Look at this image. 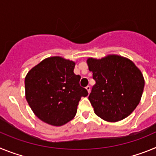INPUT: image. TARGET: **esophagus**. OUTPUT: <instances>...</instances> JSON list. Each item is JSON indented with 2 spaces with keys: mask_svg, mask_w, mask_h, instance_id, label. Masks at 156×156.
I'll return each instance as SVG.
<instances>
[{
  "mask_svg": "<svg viewBox=\"0 0 156 156\" xmlns=\"http://www.w3.org/2000/svg\"><path fill=\"white\" fill-rule=\"evenodd\" d=\"M86 89H87V90L88 94H90V87L89 86V85H88V86L86 87Z\"/></svg>",
  "mask_w": 156,
  "mask_h": 156,
  "instance_id": "esophagus-1",
  "label": "esophagus"
}]
</instances>
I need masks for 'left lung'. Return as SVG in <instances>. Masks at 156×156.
I'll return each instance as SVG.
<instances>
[{
	"instance_id": "8db88e82",
	"label": "left lung",
	"mask_w": 156,
	"mask_h": 156,
	"mask_svg": "<svg viewBox=\"0 0 156 156\" xmlns=\"http://www.w3.org/2000/svg\"><path fill=\"white\" fill-rule=\"evenodd\" d=\"M88 69L95 84L88 99L94 113L108 122H118L129 115L140 102L144 87L142 73L123 56L108 55L88 58Z\"/></svg>"
}]
</instances>
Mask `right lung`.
<instances>
[{
  "mask_svg": "<svg viewBox=\"0 0 156 156\" xmlns=\"http://www.w3.org/2000/svg\"><path fill=\"white\" fill-rule=\"evenodd\" d=\"M76 62L61 56L44 58L25 77V94L29 105L43 122L55 126L66 124L76 114L77 105L87 90L74 73Z\"/></svg>",
  "mask_w": 156,
  "mask_h": 156,
  "instance_id": "obj_1",
  "label": "right lung"
}]
</instances>
